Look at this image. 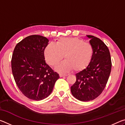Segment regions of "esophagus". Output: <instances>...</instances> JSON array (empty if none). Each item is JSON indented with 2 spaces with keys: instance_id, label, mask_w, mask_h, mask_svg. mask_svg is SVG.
<instances>
[{
  "instance_id": "1",
  "label": "esophagus",
  "mask_w": 125,
  "mask_h": 125,
  "mask_svg": "<svg viewBox=\"0 0 125 125\" xmlns=\"http://www.w3.org/2000/svg\"><path fill=\"white\" fill-rule=\"evenodd\" d=\"M68 74H60V77H65V76H67Z\"/></svg>"
}]
</instances>
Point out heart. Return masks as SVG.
<instances>
[{
    "label": "heart",
    "instance_id": "heart-1",
    "mask_svg": "<svg viewBox=\"0 0 125 125\" xmlns=\"http://www.w3.org/2000/svg\"><path fill=\"white\" fill-rule=\"evenodd\" d=\"M65 61L59 64L56 70L65 73L73 69L84 70L89 65L93 56L90 44L77 37L62 38L56 43H50L44 50V56L48 64L54 66L64 57Z\"/></svg>",
    "mask_w": 125,
    "mask_h": 125
}]
</instances>
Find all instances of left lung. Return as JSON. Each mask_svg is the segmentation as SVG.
Instances as JSON below:
<instances>
[{
    "label": "left lung",
    "instance_id": "obj_1",
    "mask_svg": "<svg viewBox=\"0 0 125 125\" xmlns=\"http://www.w3.org/2000/svg\"><path fill=\"white\" fill-rule=\"evenodd\" d=\"M93 48L89 65L77 73L75 83L71 87L74 97L82 101L93 100L104 89L111 69L110 53L106 45L99 38L86 35Z\"/></svg>",
    "mask_w": 125,
    "mask_h": 125
}]
</instances>
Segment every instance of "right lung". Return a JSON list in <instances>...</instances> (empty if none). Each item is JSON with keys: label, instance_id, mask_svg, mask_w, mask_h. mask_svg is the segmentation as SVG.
<instances>
[{"label": "right lung", "instance_id": "obj_1", "mask_svg": "<svg viewBox=\"0 0 125 125\" xmlns=\"http://www.w3.org/2000/svg\"><path fill=\"white\" fill-rule=\"evenodd\" d=\"M48 40L40 35L27 36L17 44L11 69L18 87L31 100H41L52 93L60 76L46 63L44 50Z\"/></svg>", "mask_w": 125, "mask_h": 125}]
</instances>
